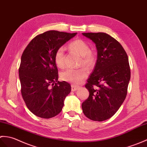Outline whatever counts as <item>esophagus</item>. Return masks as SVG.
Instances as JSON below:
<instances>
[{
	"mask_svg": "<svg viewBox=\"0 0 147 147\" xmlns=\"http://www.w3.org/2000/svg\"><path fill=\"white\" fill-rule=\"evenodd\" d=\"M71 91H76L79 88V86H75V85H71Z\"/></svg>",
	"mask_w": 147,
	"mask_h": 147,
	"instance_id": "obj_1",
	"label": "esophagus"
}]
</instances>
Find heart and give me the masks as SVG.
Listing matches in <instances>:
<instances>
[{
    "label": "heart",
    "instance_id": "heart-1",
    "mask_svg": "<svg viewBox=\"0 0 147 147\" xmlns=\"http://www.w3.org/2000/svg\"><path fill=\"white\" fill-rule=\"evenodd\" d=\"M71 50L81 56L80 64L87 68L92 67L96 63V55L90 50V48L86 41L78 39L71 42L69 45ZM64 48L61 47L57 49L55 54V61L58 67H64ZM87 73L86 68L82 67L79 69L67 68L60 73V78L64 81L78 84L86 79Z\"/></svg>",
    "mask_w": 147,
    "mask_h": 147
}]
</instances>
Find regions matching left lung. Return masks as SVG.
I'll list each match as a JSON object with an SVG mask.
<instances>
[{"mask_svg":"<svg viewBox=\"0 0 147 147\" xmlns=\"http://www.w3.org/2000/svg\"><path fill=\"white\" fill-rule=\"evenodd\" d=\"M96 44L97 58L86 87L89 96L82 104L87 118L102 121L115 115L125 100L131 77L128 57L115 38L104 32H85Z\"/></svg>","mask_w":147,"mask_h":147,"instance_id":"8db88e82","label":"left lung"}]
</instances>
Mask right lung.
<instances>
[{
  "instance_id": "1",
  "label": "right lung",
  "mask_w": 147,
  "mask_h": 147,
  "mask_svg": "<svg viewBox=\"0 0 147 147\" xmlns=\"http://www.w3.org/2000/svg\"><path fill=\"white\" fill-rule=\"evenodd\" d=\"M77 34L48 31L30 41L21 56L19 76L26 105L34 115L48 119L58 115L71 91L67 82L58 81L55 54Z\"/></svg>"
}]
</instances>
